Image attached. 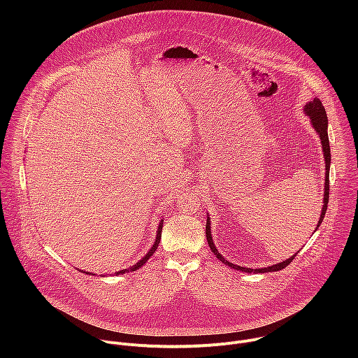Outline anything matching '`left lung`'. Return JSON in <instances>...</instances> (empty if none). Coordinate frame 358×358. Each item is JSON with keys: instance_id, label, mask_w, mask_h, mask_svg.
<instances>
[{"instance_id": "8db88e82", "label": "left lung", "mask_w": 358, "mask_h": 358, "mask_svg": "<svg viewBox=\"0 0 358 358\" xmlns=\"http://www.w3.org/2000/svg\"><path fill=\"white\" fill-rule=\"evenodd\" d=\"M304 112L306 115H308L312 120V124L315 127V130L319 133L320 136V140H322V145H323V152H324V162H326V180H324V201H323V208H322V215L319 218V224L316 227V229L320 227V224L323 222V218L326 215V211H327V203H329V184H330V180H329V171H330V163H331V155H330V143H329V134H327V115H326V109L323 106V103L320 101V99L315 97L312 101H309L308 105L304 106ZM211 224H210V217L207 215V227H206V234H207V241H208V245L211 248V250L214 252L215 257L224 262L225 265L231 266L232 269H236V271H242V272H257V273H265V272H276V271H282L285 269L293 259L296 255H293L292 258L280 262V264H276V265H272L269 268H262V269H249V268H243V266H238V265H234L228 261H225V258L222 257V255H220L218 249L215 248L214 245V241H213V236H211Z\"/></svg>"}]
</instances>
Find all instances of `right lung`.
Segmentation results:
<instances>
[{
    "mask_svg": "<svg viewBox=\"0 0 358 358\" xmlns=\"http://www.w3.org/2000/svg\"><path fill=\"white\" fill-rule=\"evenodd\" d=\"M162 231H163V220H162V222H160V225H159V229H157V236H156V242H155V245H152V248L147 252V255L145 257L141 259V261H138L136 265H133V266H130V269H123V271H120V272H117L116 275H119V273H126V272H134V271H137L138 268H141L148 259H150V257L152 253L156 252V249H157V246H159V243H160V239H162ZM85 273V272H83ZM87 273V272H86Z\"/></svg>",
    "mask_w": 358,
    "mask_h": 358,
    "instance_id": "1",
    "label": "right lung"
}]
</instances>
